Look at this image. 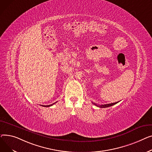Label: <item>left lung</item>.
I'll return each instance as SVG.
<instances>
[{"instance_id": "obj_1", "label": "left lung", "mask_w": 152, "mask_h": 152, "mask_svg": "<svg viewBox=\"0 0 152 152\" xmlns=\"http://www.w3.org/2000/svg\"><path fill=\"white\" fill-rule=\"evenodd\" d=\"M118 102H114V103H111V104H104V105H97V104H95V103H93V102H92V103L93 104H94L95 105H96L97 107H100V108H105V107H110V106H112V105H115V104H117Z\"/></svg>"}]
</instances>
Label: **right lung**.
Wrapping results in <instances>:
<instances>
[{
    "label": "right lung",
    "mask_w": 152,
    "mask_h": 152,
    "mask_svg": "<svg viewBox=\"0 0 152 152\" xmlns=\"http://www.w3.org/2000/svg\"><path fill=\"white\" fill-rule=\"evenodd\" d=\"M56 102H55V103H53V104H50V105H42V106H43V107H50V106H51V105H53V104H55Z\"/></svg>",
    "instance_id": "1"
}]
</instances>
